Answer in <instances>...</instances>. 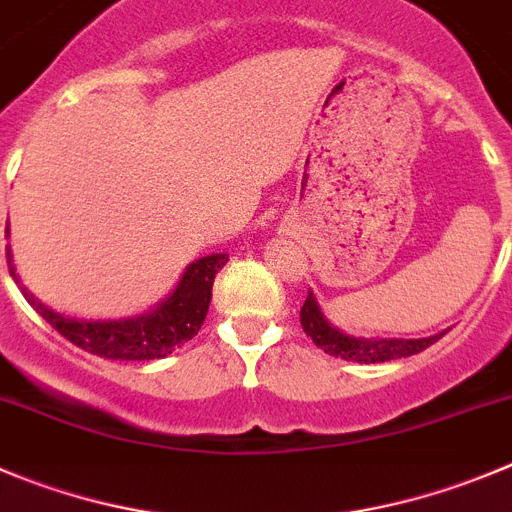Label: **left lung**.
I'll return each instance as SVG.
<instances>
[{"label":"left lung","mask_w":512,"mask_h":512,"mask_svg":"<svg viewBox=\"0 0 512 512\" xmlns=\"http://www.w3.org/2000/svg\"><path fill=\"white\" fill-rule=\"evenodd\" d=\"M301 326H304L306 337L319 349H324L332 357L347 359V362L359 364H379L392 362V359L412 357V354L425 352L430 344L442 339V334L427 339H364V337H349V334L339 332L337 326H332L321 314L319 304H316L314 294L309 291L304 306H301Z\"/></svg>","instance_id":"8db88e82"}]
</instances>
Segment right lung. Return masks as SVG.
<instances>
[{
  "label": "right lung",
  "mask_w": 512,
  "mask_h": 512,
  "mask_svg": "<svg viewBox=\"0 0 512 512\" xmlns=\"http://www.w3.org/2000/svg\"><path fill=\"white\" fill-rule=\"evenodd\" d=\"M9 274L22 289L24 299L32 304V309L50 321L57 332L72 344H77L85 352L97 354L105 359H125V362H150V359H163L186 342H191L198 334L201 324L206 321L208 304H211L213 281L218 271L226 266V253H211L203 259L193 261L178 286L165 301H160L153 311L135 319H107L90 321L65 316L60 311L50 309L40 299H34L19 281L17 271L12 266V253L7 248Z\"/></svg>",
  "instance_id": "obj_1"
}]
</instances>
